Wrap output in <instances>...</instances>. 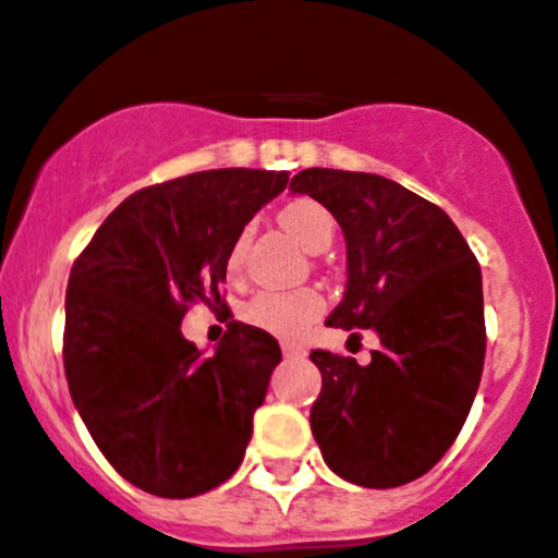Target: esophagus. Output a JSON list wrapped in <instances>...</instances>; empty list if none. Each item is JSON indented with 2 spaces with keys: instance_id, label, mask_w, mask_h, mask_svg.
Segmentation results:
<instances>
[{
  "instance_id": "34e87169",
  "label": "esophagus",
  "mask_w": 558,
  "mask_h": 558,
  "mask_svg": "<svg viewBox=\"0 0 558 558\" xmlns=\"http://www.w3.org/2000/svg\"><path fill=\"white\" fill-rule=\"evenodd\" d=\"M280 349H283L286 360H302V356L307 354V351L302 349V345H294V343H283V345H280Z\"/></svg>"
}]
</instances>
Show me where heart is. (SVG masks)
Instances as JSON below:
<instances>
[{
	"instance_id": "heart-1",
	"label": "heart",
	"mask_w": 558,
	"mask_h": 558,
	"mask_svg": "<svg viewBox=\"0 0 558 558\" xmlns=\"http://www.w3.org/2000/svg\"><path fill=\"white\" fill-rule=\"evenodd\" d=\"M280 226L300 242L305 251L322 253L335 240V220L324 204L316 198H294L278 213ZM251 231H240L229 251V272L242 269ZM324 313V296L316 289L294 291H258L245 302L242 318L262 332L283 340H296Z\"/></svg>"
}]
</instances>
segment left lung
<instances>
[{"label":"left lung","instance_id":"1","mask_svg":"<svg viewBox=\"0 0 558 558\" xmlns=\"http://www.w3.org/2000/svg\"><path fill=\"white\" fill-rule=\"evenodd\" d=\"M289 191L343 229L349 283L327 324L381 340L367 365L311 351L313 436L338 477L398 488L430 472L466 423L485 362L483 272L450 215L398 182L305 169Z\"/></svg>","mask_w":558,"mask_h":558}]
</instances>
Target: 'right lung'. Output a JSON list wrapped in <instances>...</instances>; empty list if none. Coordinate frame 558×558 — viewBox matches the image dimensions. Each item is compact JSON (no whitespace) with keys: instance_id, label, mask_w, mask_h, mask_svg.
I'll return each instance as SVG.
<instances>
[{"instance_id":"right-lung-1","label":"right lung","mask_w":558,"mask_h":558,"mask_svg":"<svg viewBox=\"0 0 558 558\" xmlns=\"http://www.w3.org/2000/svg\"><path fill=\"white\" fill-rule=\"evenodd\" d=\"M289 171L215 169L124 198L70 269L64 376L86 430L135 488L191 499L245 458L280 362L272 335L229 322L215 354L182 338L193 302L226 307L229 251Z\"/></svg>"}]
</instances>
